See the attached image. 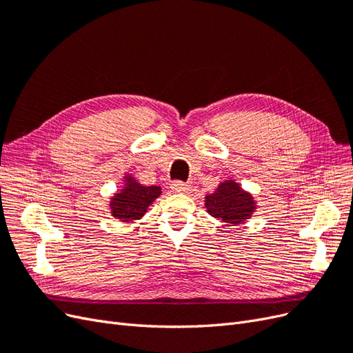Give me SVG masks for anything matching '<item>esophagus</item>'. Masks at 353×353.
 <instances>
[{
  "label": "esophagus",
  "mask_w": 353,
  "mask_h": 353,
  "mask_svg": "<svg viewBox=\"0 0 353 353\" xmlns=\"http://www.w3.org/2000/svg\"><path fill=\"white\" fill-rule=\"evenodd\" d=\"M170 188H172L174 193H187V191L190 190V184L184 183V181H174Z\"/></svg>",
  "instance_id": "34e87169"
}]
</instances>
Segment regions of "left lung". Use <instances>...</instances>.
Segmentation results:
<instances>
[{"mask_svg":"<svg viewBox=\"0 0 353 353\" xmlns=\"http://www.w3.org/2000/svg\"><path fill=\"white\" fill-rule=\"evenodd\" d=\"M206 208L212 216L227 223H241L250 218L254 209L253 199L232 181L222 183L216 191L206 196Z\"/></svg>","mask_w":353,"mask_h":353,"instance_id":"left-lung-1","label":"left lung"}]
</instances>
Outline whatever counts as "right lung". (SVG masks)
Segmentation results:
<instances>
[{"label":"right lung","mask_w":353,"mask_h":353,"mask_svg":"<svg viewBox=\"0 0 353 353\" xmlns=\"http://www.w3.org/2000/svg\"><path fill=\"white\" fill-rule=\"evenodd\" d=\"M128 185L122 193L116 194L112 200L113 216L121 221H134L141 218L152 201L162 193L159 187H144L137 184L135 179H126Z\"/></svg>","instance_id":"right-lung-1"}]
</instances>
